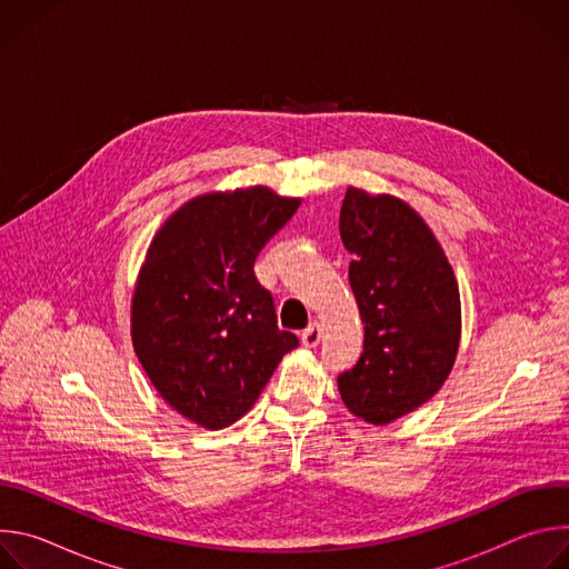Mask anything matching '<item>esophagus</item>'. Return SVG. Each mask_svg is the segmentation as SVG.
<instances>
[{
	"label": "esophagus",
	"instance_id": "obj_1",
	"mask_svg": "<svg viewBox=\"0 0 569 569\" xmlns=\"http://www.w3.org/2000/svg\"><path fill=\"white\" fill-rule=\"evenodd\" d=\"M319 340H321V327L319 321H312L306 331H301V342L303 347H317Z\"/></svg>",
	"mask_w": 569,
	"mask_h": 569
}]
</instances>
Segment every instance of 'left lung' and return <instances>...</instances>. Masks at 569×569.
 <instances>
[{
    "instance_id": "1",
    "label": "left lung",
    "mask_w": 569,
    "mask_h": 569,
    "mask_svg": "<svg viewBox=\"0 0 569 569\" xmlns=\"http://www.w3.org/2000/svg\"><path fill=\"white\" fill-rule=\"evenodd\" d=\"M340 236L356 257L349 281L365 347L338 389L356 417L387 426L417 410L446 382L459 349L455 272L423 218L393 196L347 189Z\"/></svg>"
}]
</instances>
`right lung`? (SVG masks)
Returning <instances> with one entry per match:
<instances>
[{"mask_svg":"<svg viewBox=\"0 0 569 569\" xmlns=\"http://www.w3.org/2000/svg\"><path fill=\"white\" fill-rule=\"evenodd\" d=\"M299 204L268 187L207 193L150 242L132 295V347L159 396L207 430L246 415L299 347L254 277L259 252Z\"/></svg>","mask_w":569,"mask_h":569,"instance_id":"right-lung-1","label":"right lung"}]
</instances>
